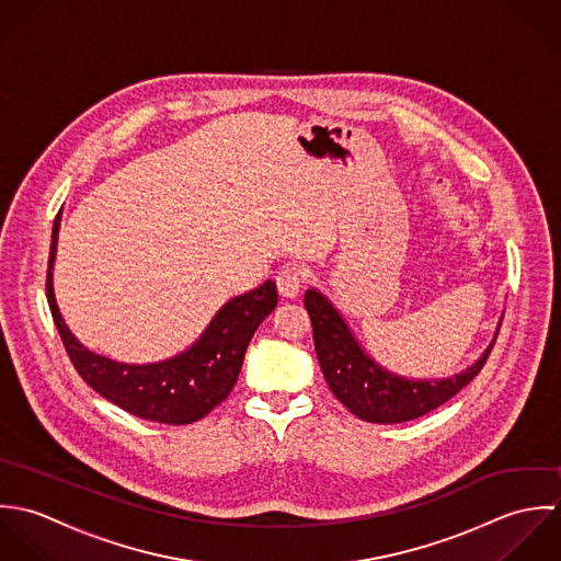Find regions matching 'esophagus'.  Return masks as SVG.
<instances>
[{
	"label": "esophagus",
	"mask_w": 561,
	"mask_h": 561,
	"mask_svg": "<svg viewBox=\"0 0 561 561\" xmlns=\"http://www.w3.org/2000/svg\"><path fill=\"white\" fill-rule=\"evenodd\" d=\"M277 282V290L284 299H295L306 282V271L299 264H286L282 266V271L275 277Z\"/></svg>",
	"instance_id": "esophagus-1"
}]
</instances>
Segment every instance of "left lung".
<instances>
[{"mask_svg": "<svg viewBox=\"0 0 561 561\" xmlns=\"http://www.w3.org/2000/svg\"><path fill=\"white\" fill-rule=\"evenodd\" d=\"M304 304L312 321L317 357L330 390L351 414L366 423H405L440 408L479 375L499 336L496 330L483 355L453 377L405 379L388 373L364 353L340 312L319 290H308Z\"/></svg>", "mask_w": 561, "mask_h": 561, "instance_id": "left-lung-1", "label": "left lung"}]
</instances>
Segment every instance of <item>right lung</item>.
Returning <instances> with one entry per match:
<instances>
[{
  "label": "right lung",
  "mask_w": 561,
  "mask_h": 561,
  "mask_svg": "<svg viewBox=\"0 0 561 561\" xmlns=\"http://www.w3.org/2000/svg\"><path fill=\"white\" fill-rule=\"evenodd\" d=\"M60 213L51 229L47 304L62 344L80 377L121 410L153 423L191 425L210 414L231 392L249 340L277 306L275 282L233 297L186 351L153 364H123L89 351L60 317L54 297V260Z\"/></svg>",
  "instance_id": "add662e5"
}]
</instances>
